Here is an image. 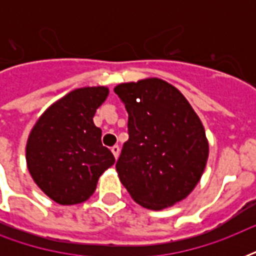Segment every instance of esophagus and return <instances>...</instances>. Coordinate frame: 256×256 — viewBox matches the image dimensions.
<instances>
[{"label": "esophagus", "mask_w": 256, "mask_h": 256, "mask_svg": "<svg viewBox=\"0 0 256 256\" xmlns=\"http://www.w3.org/2000/svg\"><path fill=\"white\" fill-rule=\"evenodd\" d=\"M112 152L114 154V156H116V160H118V156H120V148L118 144H116V146H112Z\"/></svg>", "instance_id": "1"}]
</instances>
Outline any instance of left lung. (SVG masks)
<instances>
[{
  "mask_svg": "<svg viewBox=\"0 0 256 256\" xmlns=\"http://www.w3.org/2000/svg\"><path fill=\"white\" fill-rule=\"evenodd\" d=\"M114 92L128 112V140L116 164L120 180L144 208L174 206L206 168L208 140L198 114L160 78L120 84Z\"/></svg>",
  "mask_w": 256,
  "mask_h": 256,
  "instance_id": "8db88e82",
  "label": "left lung"
}]
</instances>
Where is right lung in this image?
<instances>
[{
  "label": "right lung",
  "instance_id": "obj_1",
  "mask_svg": "<svg viewBox=\"0 0 256 256\" xmlns=\"http://www.w3.org/2000/svg\"><path fill=\"white\" fill-rule=\"evenodd\" d=\"M108 96L106 86L76 88L50 104L30 130L28 170L54 202L88 200L100 175L116 162L112 152L102 146V132L92 122Z\"/></svg>",
  "mask_w": 256,
  "mask_h": 256
}]
</instances>
